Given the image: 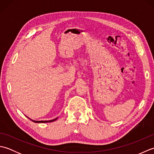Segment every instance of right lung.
<instances>
[{
	"label": "right lung",
	"instance_id": "1",
	"mask_svg": "<svg viewBox=\"0 0 154 154\" xmlns=\"http://www.w3.org/2000/svg\"><path fill=\"white\" fill-rule=\"evenodd\" d=\"M28 119H30V118H28ZM57 119V118L53 120H40V121H36V120H32L30 119L32 122H35V123H45V122H54V121L56 120Z\"/></svg>",
	"mask_w": 154,
	"mask_h": 154
}]
</instances>
